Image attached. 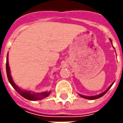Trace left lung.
<instances>
[{
  "instance_id": "1",
  "label": "left lung",
  "mask_w": 123,
  "mask_h": 123,
  "mask_svg": "<svg viewBox=\"0 0 123 123\" xmlns=\"http://www.w3.org/2000/svg\"><path fill=\"white\" fill-rule=\"evenodd\" d=\"M110 42H111V44H112V42H111V39H110ZM114 82H113L112 83H111V85L108 87V88L107 89L105 92H102V93L99 94H98V95H95V96H85V95H82V94H79V95L81 97L84 98H86V99H88V100H94V99H97V98H101V97H103L105 94H106V92H107V91L110 90V88L112 86V85L114 84Z\"/></svg>"
}]
</instances>
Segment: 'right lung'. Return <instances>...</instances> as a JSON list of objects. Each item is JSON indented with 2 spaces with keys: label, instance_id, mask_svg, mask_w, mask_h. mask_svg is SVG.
<instances>
[{
  "label": "right lung",
  "instance_id": "right-lung-1",
  "mask_svg": "<svg viewBox=\"0 0 123 123\" xmlns=\"http://www.w3.org/2000/svg\"><path fill=\"white\" fill-rule=\"evenodd\" d=\"M6 71H7V78L9 83H11L12 87H13L16 91L22 97L25 98L26 99L30 100V101H38V100H42L44 98L46 97H49L50 94V92L49 91H45L42 92H33L31 91H27V90H22L20 87H19L16 84L14 83L13 79L11 75V72H10V68L9 65V60H8V54L7 57V63H6Z\"/></svg>",
  "mask_w": 123,
  "mask_h": 123
}]
</instances>
